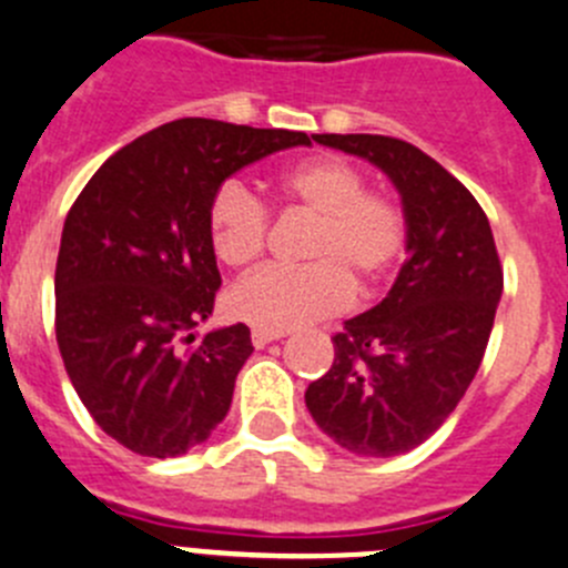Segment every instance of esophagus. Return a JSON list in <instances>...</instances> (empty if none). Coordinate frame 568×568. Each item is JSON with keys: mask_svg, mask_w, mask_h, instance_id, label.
Instances as JSON below:
<instances>
[{"mask_svg": "<svg viewBox=\"0 0 568 568\" xmlns=\"http://www.w3.org/2000/svg\"><path fill=\"white\" fill-rule=\"evenodd\" d=\"M283 336H285V333H272V331H260V327H254L252 344L260 349V347H266V344H272V342H280Z\"/></svg>", "mask_w": 568, "mask_h": 568, "instance_id": "esophagus-1", "label": "esophagus"}]
</instances>
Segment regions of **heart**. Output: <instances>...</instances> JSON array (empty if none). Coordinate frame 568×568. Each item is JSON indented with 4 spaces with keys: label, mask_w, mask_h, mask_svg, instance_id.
I'll return each instance as SVG.
<instances>
[{
    "label": "heart",
    "mask_w": 568,
    "mask_h": 568,
    "mask_svg": "<svg viewBox=\"0 0 568 568\" xmlns=\"http://www.w3.org/2000/svg\"><path fill=\"white\" fill-rule=\"evenodd\" d=\"M272 187L280 204L314 219L302 252L308 266L263 268L241 280L230 294L235 320L272 333L305 327L347 308L353 291L378 288L404 257V204L384 190H369L347 159H302L283 168ZM206 235L224 266H248L266 248V206L241 182H224L206 206Z\"/></svg>",
    "instance_id": "obj_1"
}]
</instances>
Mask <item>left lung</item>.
Wrapping results in <instances>:
<instances>
[{"label": "left lung", "instance_id": "obj_1", "mask_svg": "<svg viewBox=\"0 0 568 568\" xmlns=\"http://www.w3.org/2000/svg\"><path fill=\"white\" fill-rule=\"evenodd\" d=\"M392 179L409 221L406 263L389 294L333 336V367L305 392L316 426L349 454L397 457L457 409L490 338L505 288L479 201L412 142L316 134Z\"/></svg>", "mask_w": 568, "mask_h": 568}]
</instances>
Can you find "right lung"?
I'll list each match as a JSON object with an SVG mask.
<instances>
[{"mask_svg":"<svg viewBox=\"0 0 568 568\" xmlns=\"http://www.w3.org/2000/svg\"><path fill=\"white\" fill-rule=\"evenodd\" d=\"M314 134L187 116L105 159L63 221L55 338L78 397L140 457H182L226 417L252 356L246 325L195 336L221 274L212 193L235 171Z\"/></svg>","mask_w":568,"mask_h":568,"instance_id":"right-lung-1","label":"right lung"}]
</instances>
